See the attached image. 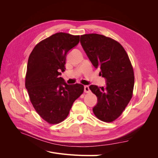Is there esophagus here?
<instances>
[{"mask_svg": "<svg viewBox=\"0 0 158 158\" xmlns=\"http://www.w3.org/2000/svg\"><path fill=\"white\" fill-rule=\"evenodd\" d=\"M84 92L85 93H89L90 92V89L89 88L88 85H85L84 86Z\"/></svg>", "mask_w": 158, "mask_h": 158, "instance_id": "1", "label": "esophagus"}]
</instances>
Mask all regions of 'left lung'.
<instances>
[{
  "mask_svg": "<svg viewBox=\"0 0 158 158\" xmlns=\"http://www.w3.org/2000/svg\"><path fill=\"white\" fill-rule=\"evenodd\" d=\"M80 43L91 63L101 70L106 87L91 85L90 90L98 98L94 114L106 123L121 115L132 97L135 76L126 51L111 37L97 33L80 36Z\"/></svg>",
  "mask_w": 158,
  "mask_h": 158,
  "instance_id": "obj_1",
  "label": "left lung"
}]
</instances>
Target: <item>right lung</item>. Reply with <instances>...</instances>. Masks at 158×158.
I'll return each mask as SVG.
<instances>
[{"label":"right lung","instance_id":"1","mask_svg":"<svg viewBox=\"0 0 158 158\" xmlns=\"http://www.w3.org/2000/svg\"><path fill=\"white\" fill-rule=\"evenodd\" d=\"M79 41L80 35L56 33L38 43L28 59L25 85L30 102L51 125L63 121L84 92L82 84L68 85L59 76L65 70L66 54Z\"/></svg>","mask_w":158,"mask_h":158}]
</instances>
